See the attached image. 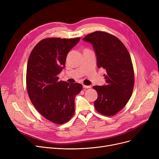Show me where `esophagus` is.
Returning <instances> with one entry per match:
<instances>
[{"label":"esophagus","instance_id":"obj_1","mask_svg":"<svg viewBox=\"0 0 159 159\" xmlns=\"http://www.w3.org/2000/svg\"><path fill=\"white\" fill-rule=\"evenodd\" d=\"M83 88H91V86H86V85H83Z\"/></svg>","mask_w":159,"mask_h":159}]
</instances>
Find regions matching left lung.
Segmentation results:
<instances>
[{"label":"left lung","mask_w":159,"mask_h":159,"mask_svg":"<svg viewBox=\"0 0 159 159\" xmlns=\"http://www.w3.org/2000/svg\"><path fill=\"white\" fill-rule=\"evenodd\" d=\"M93 45L98 68H103L106 84L93 87L98 93L96 110L106 116L117 113L130 98L134 86V71L127 48L116 37L95 31L82 39Z\"/></svg>","instance_id":"1"}]
</instances>
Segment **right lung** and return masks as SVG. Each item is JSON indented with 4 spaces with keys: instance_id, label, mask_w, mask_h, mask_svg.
Listing matches in <instances>:
<instances>
[{
    "instance_id": "right-lung-1",
    "label": "right lung",
    "mask_w": 159,
    "mask_h": 159,
    "mask_svg": "<svg viewBox=\"0 0 159 159\" xmlns=\"http://www.w3.org/2000/svg\"><path fill=\"white\" fill-rule=\"evenodd\" d=\"M49 38L40 41L31 51L27 65L28 95L37 111L55 124L68 122L75 112V97L82 89L78 83L58 80L66 57L80 40Z\"/></svg>"
}]
</instances>
